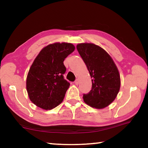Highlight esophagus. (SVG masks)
I'll list each match as a JSON object with an SVG mask.
<instances>
[{
  "label": "esophagus",
  "instance_id": "1",
  "mask_svg": "<svg viewBox=\"0 0 148 148\" xmlns=\"http://www.w3.org/2000/svg\"><path fill=\"white\" fill-rule=\"evenodd\" d=\"M74 83H75V84L76 85V86H77V85L79 84V80L77 79H76V80H75V82H74Z\"/></svg>",
  "mask_w": 148,
  "mask_h": 148
}]
</instances>
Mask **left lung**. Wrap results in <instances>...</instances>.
I'll return each instance as SVG.
<instances>
[{
	"label": "left lung",
	"instance_id": "left-lung-1",
	"mask_svg": "<svg viewBox=\"0 0 148 148\" xmlns=\"http://www.w3.org/2000/svg\"><path fill=\"white\" fill-rule=\"evenodd\" d=\"M76 48L92 78L91 90L84 94V101L92 108H104L119 92L121 82L118 69L110 55L99 46L82 43L77 44Z\"/></svg>",
	"mask_w": 148,
	"mask_h": 148
}]
</instances>
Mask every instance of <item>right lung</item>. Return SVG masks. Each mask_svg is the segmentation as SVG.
Returning a JSON list of instances; mask_svg holds the SVG:
<instances>
[{"label": "right lung", "mask_w": 148, "mask_h": 148, "mask_svg": "<svg viewBox=\"0 0 148 148\" xmlns=\"http://www.w3.org/2000/svg\"><path fill=\"white\" fill-rule=\"evenodd\" d=\"M70 43H54L42 49L34 59L27 77V91L33 103L51 110L63 101L70 83L64 79V59L74 51Z\"/></svg>", "instance_id": "1"}]
</instances>
